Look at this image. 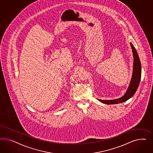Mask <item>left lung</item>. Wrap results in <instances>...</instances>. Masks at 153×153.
<instances>
[{"label":"left lung","mask_w":153,"mask_h":153,"mask_svg":"<svg viewBox=\"0 0 153 153\" xmlns=\"http://www.w3.org/2000/svg\"><path fill=\"white\" fill-rule=\"evenodd\" d=\"M130 45L132 47L133 56H134V68H133V74L132 77L130 82L129 87L127 89L126 93L122 97L115 99V100H100L98 99L100 102L102 103L107 104H118L121 103L123 102H126L130 98L132 97L136 93L137 89L139 87V83L141 79V65L140 60L139 59L138 54L136 51L134 46L132 45V43H130Z\"/></svg>","instance_id":"1"}]
</instances>
